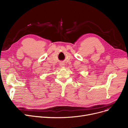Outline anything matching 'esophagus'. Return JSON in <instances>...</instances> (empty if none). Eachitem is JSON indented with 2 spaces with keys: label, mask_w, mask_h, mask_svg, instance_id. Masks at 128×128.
<instances>
[{
  "label": "esophagus",
  "mask_w": 128,
  "mask_h": 128,
  "mask_svg": "<svg viewBox=\"0 0 128 128\" xmlns=\"http://www.w3.org/2000/svg\"><path fill=\"white\" fill-rule=\"evenodd\" d=\"M60 66H61V67H64L65 64H64V63H60Z\"/></svg>",
  "instance_id": "34e87169"
}]
</instances>
